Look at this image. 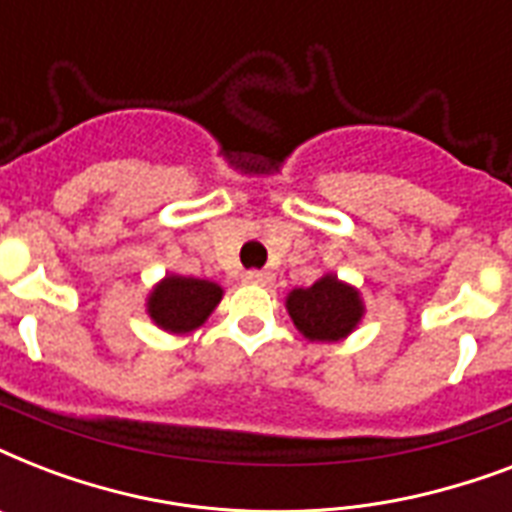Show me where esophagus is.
I'll return each mask as SVG.
<instances>
[{
  "mask_svg": "<svg viewBox=\"0 0 512 512\" xmlns=\"http://www.w3.org/2000/svg\"><path fill=\"white\" fill-rule=\"evenodd\" d=\"M244 281L247 284H257V287H265V284H271L273 276L268 271H247L244 273Z\"/></svg>",
  "mask_w": 512,
  "mask_h": 512,
  "instance_id": "1",
  "label": "esophagus"
}]
</instances>
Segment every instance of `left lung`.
<instances>
[{
    "label": "left lung",
    "mask_w": 512,
    "mask_h": 512,
    "mask_svg": "<svg viewBox=\"0 0 512 512\" xmlns=\"http://www.w3.org/2000/svg\"><path fill=\"white\" fill-rule=\"evenodd\" d=\"M287 311L308 340L335 342L356 327L364 308L356 289L324 276L313 287L295 289L287 297Z\"/></svg>",
    "instance_id": "8db88e82"
}]
</instances>
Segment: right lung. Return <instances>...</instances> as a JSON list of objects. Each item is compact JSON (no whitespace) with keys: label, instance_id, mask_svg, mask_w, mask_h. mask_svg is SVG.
I'll return each mask as SVG.
<instances>
[{"label":"right lung","instance_id":"right-lung-1","mask_svg":"<svg viewBox=\"0 0 512 512\" xmlns=\"http://www.w3.org/2000/svg\"><path fill=\"white\" fill-rule=\"evenodd\" d=\"M220 297H223V289L212 281L167 276L148 300V313L162 329L191 332L207 321L209 313L220 303Z\"/></svg>","mask_w":512,"mask_h":512}]
</instances>
